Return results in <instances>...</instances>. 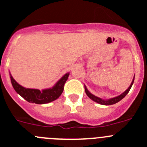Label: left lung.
Listing matches in <instances>:
<instances>
[{"label": "left lung", "mask_w": 147, "mask_h": 147, "mask_svg": "<svg viewBox=\"0 0 147 147\" xmlns=\"http://www.w3.org/2000/svg\"><path fill=\"white\" fill-rule=\"evenodd\" d=\"M134 78H135V75H134ZM134 79H133L132 82H131V84L130 85L129 87L127 88V90H125L123 94H120V95H119V96H116V97H114V98H109V99H103V98H99V97L94 95V94H91V93H90V91L88 90L86 86H85V91H86V94H87L88 96L91 100H93L94 101H95V102H96V103H98V104H100V105H114V104H116V103L119 102L120 100L123 99V98H124V97L127 94H128L129 90H131V87H132L133 84H134Z\"/></svg>", "instance_id": "obj_1"}]
</instances>
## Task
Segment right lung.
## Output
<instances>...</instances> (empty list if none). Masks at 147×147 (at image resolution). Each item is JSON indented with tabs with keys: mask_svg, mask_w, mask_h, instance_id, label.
<instances>
[{
	"mask_svg": "<svg viewBox=\"0 0 147 147\" xmlns=\"http://www.w3.org/2000/svg\"><path fill=\"white\" fill-rule=\"evenodd\" d=\"M9 75H10L12 86L18 94H20L28 102L35 103L38 105H43L57 99L61 96L64 90V84L69 75V72L64 74L53 87L42 89V90L23 87L13 79L10 72Z\"/></svg>",
	"mask_w": 147,
	"mask_h": 147,
	"instance_id": "obj_1",
	"label": "right lung"
}]
</instances>
